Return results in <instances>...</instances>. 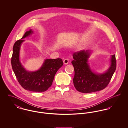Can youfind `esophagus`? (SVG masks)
Here are the masks:
<instances>
[{
    "label": "esophagus",
    "mask_w": 128,
    "mask_h": 128,
    "mask_svg": "<svg viewBox=\"0 0 128 128\" xmlns=\"http://www.w3.org/2000/svg\"><path fill=\"white\" fill-rule=\"evenodd\" d=\"M64 64H68V63L69 62V60H68V59H64Z\"/></svg>",
    "instance_id": "34e87169"
}]
</instances>
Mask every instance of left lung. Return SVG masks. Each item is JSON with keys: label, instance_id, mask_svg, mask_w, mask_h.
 I'll use <instances>...</instances> for the list:
<instances>
[{"label": "left lung", "instance_id": "obj_1", "mask_svg": "<svg viewBox=\"0 0 128 128\" xmlns=\"http://www.w3.org/2000/svg\"><path fill=\"white\" fill-rule=\"evenodd\" d=\"M91 51L81 50L73 54L72 63L74 70L73 84L78 91L89 93L99 91L107 87L116 68L115 55H112L111 64L104 73L96 74L92 71L88 64Z\"/></svg>", "mask_w": 128, "mask_h": 128}]
</instances>
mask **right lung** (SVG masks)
I'll return each instance as SVG.
<instances>
[{
  "label": "right lung",
  "mask_w": 128,
  "mask_h": 128,
  "mask_svg": "<svg viewBox=\"0 0 128 128\" xmlns=\"http://www.w3.org/2000/svg\"><path fill=\"white\" fill-rule=\"evenodd\" d=\"M30 30L26 32L20 40L14 44L11 58V65L17 79L21 86L26 90L36 92L46 91L51 86L55 74L63 65L60 58L46 59L40 68L36 72H28L22 65L19 58L20 47L22 39L32 34Z\"/></svg>",
  "instance_id": "add662e5"
}]
</instances>
